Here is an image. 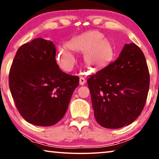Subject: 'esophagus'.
Here are the masks:
<instances>
[{"label": "esophagus", "instance_id": "esophagus-1", "mask_svg": "<svg viewBox=\"0 0 159 159\" xmlns=\"http://www.w3.org/2000/svg\"><path fill=\"white\" fill-rule=\"evenodd\" d=\"M85 82H86V80L84 79V77H81L80 78V85H84V84H85Z\"/></svg>", "mask_w": 159, "mask_h": 159}]
</instances>
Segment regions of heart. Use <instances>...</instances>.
Wrapping results in <instances>:
<instances>
[{"instance_id": "obj_1", "label": "heart", "mask_w": 159, "mask_h": 159, "mask_svg": "<svg viewBox=\"0 0 159 159\" xmlns=\"http://www.w3.org/2000/svg\"><path fill=\"white\" fill-rule=\"evenodd\" d=\"M74 51L83 52L86 64L94 69H101L111 61L114 49L108 39L98 31H89L75 37L69 42L58 48L57 59L61 67L69 71L76 63Z\"/></svg>"}]
</instances>
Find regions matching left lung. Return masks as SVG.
<instances>
[{"instance_id": "obj_1", "label": "left lung", "mask_w": 159, "mask_h": 159, "mask_svg": "<svg viewBox=\"0 0 159 159\" xmlns=\"http://www.w3.org/2000/svg\"><path fill=\"white\" fill-rule=\"evenodd\" d=\"M87 82L97 122L108 129L129 125L142 112L149 90L144 54L134 43L125 44L114 62Z\"/></svg>"}]
</instances>
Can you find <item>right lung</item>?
Instances as JSON below:
<instances>
[{
    "instance_id": "1",
    "label": "right lung",
    "mask_w": 159,
    "mask_h": 159,
    "mask_svg": "<svg viewBox=\"0 0 159 159\" xmlns=\"http://www.w3.org/2000/svg\"><path fill=\"white\" fill-rule=\"evenodd\" d=\"M51 40L36 38L16 51L9 72V88L19 112L27 122L53 126L66 114L80 78L62 71Z\"/></svg>"
}]
</instances>
